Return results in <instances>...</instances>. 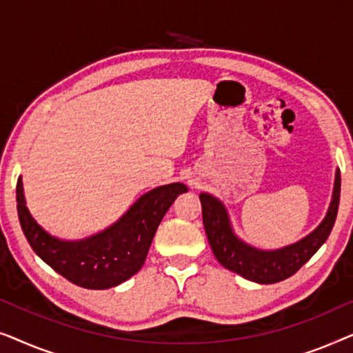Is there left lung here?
I'll return each mask as SVG.
<instances>
[{
  "label": "left lung",
  "mask_w": 353,
  "mask_h": 353,
  "mask_svg": "<svg viewBox=\"0 0 353 353\" xmlns=\"http://www.w3.org/2000/svg\"><path fill=\"white\" fill-rule=\"evenodd\" d=\"M202 221L215 257L225 268L250 281L273 284L292 276L321 248L334 226L341 197V172H336L332 201L320 226L296 244L278 250H260L238 239L230 226L223 204L202 192Z\"/></svg>",
  "instance_id": "1"
}]
</instances>
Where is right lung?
<instances>
[{"mask_svg":"<svg viewBox=\"0 0 353 353\" xmlns=\"http://www.w3.org/2000/svg\"><path fill=\"white\" fill-rule=\"evenodd\" d=\"M183 183L159 186L134 202L132 209L103 233L83 241L52 238L32 219L26 205L22 180H17V214L28 244L38 257L70 283L85 289H109L139 272L152 238Z\"/></svg>","mask_w":353,"mask_h":353,"instance_id":"add662e5","label":"right lung"}]
</instances>
